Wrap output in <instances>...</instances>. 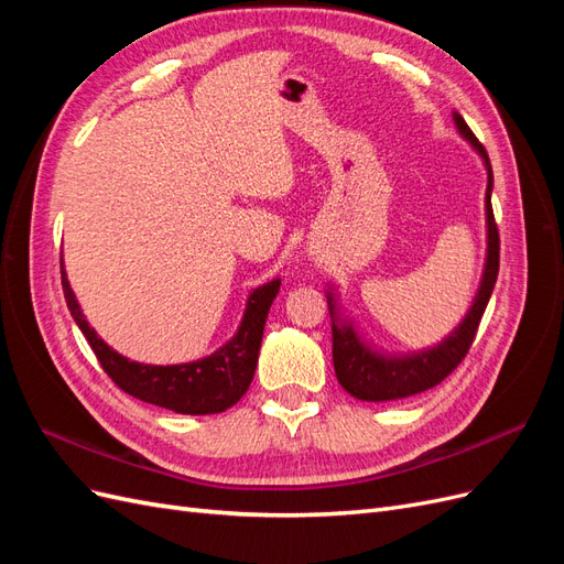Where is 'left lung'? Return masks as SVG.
<instances>
[{
	"mask_svg": "<svg viewBox=\"0 0 564 564\" xmlns=\"http://www.w3.org/2000/svg\"><path fill=\"white\" fill-rule=\"evenodd\" d=\"M458 131L466 135V139L480 152L485 164H487V265L480 292L468 311L466 319L460 322V327L442 344L429 352H419L412 357H404V360H386V357L373 355L369 348L360 344V338L348 324L332 322V355H334V371L338 383L344 386L352 398L357 400H369V402H383V400H400L416 395V392L429 390L445 381L449 373L460 365V360L468 355L477 327H480V319L485 315V308L489 303V296L494 292V284L499 278V228L497 220H494L491 209V185L494 174L491 164L487 158L485 145L477 141V135L466 124V119L458 112H454ZM332 301V299H329ZM329 313L334 317V305L329 303Z\"/></svg>",
	"mask_w": 564,
	"mask_h": 564,
	"instance_id": "1",
	"label": "left lung"
}]
</instances>
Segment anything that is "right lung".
Masks as SVG:
<instances>
[{"mask_svg":"<svg viewBox=\"0 0 564 564\" xmlns=\"http://www.w3.org/2000/svg\"><path fill=\"white\" fill-rule=\"evenodd\" d=\"M61 282L70 315L75 317L82 334L87 336L100 367L115 381V386L143 402L172 409L176 414H218L226 412L235 402H240L253 379L256 362H259L268 311L272 299L280 292V280H272L256 289L249 296L240 332L214 355L191 365L152 367L129 362L127 357L108 348L89 327V322L84 319L63 270Z\"/></svg>","mask_w":564,"mask_h":564,"instance_id":"1","label":"right lung"}]
</instances>
